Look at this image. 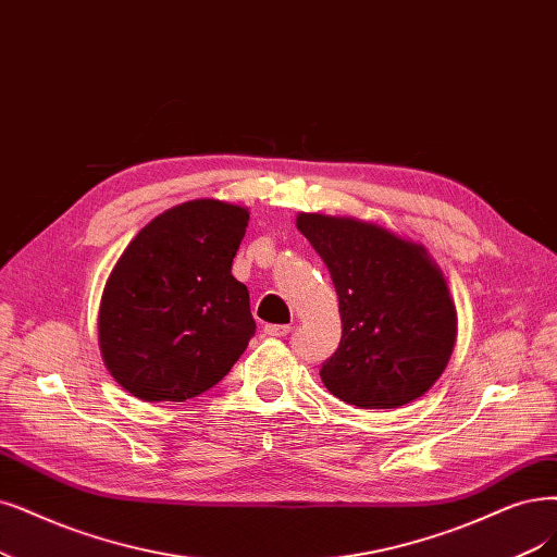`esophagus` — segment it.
<instances>
[{
  "instance_id": "1",
  "label": "esophagus",
  "mask_w": 557,
  "mask_h": 557,
  "mask_svg": "<svg viewBox=\"0 0 557 557\" xmlns=\"http://www.w3.org/2000/svg\"><path fill=\"white\" fill-rule=\"evenodd\" d=\"M263 333L271 335V337H286L292 333V325L289 323H268L263 327Z\"/></svg>"
}]
</instances>
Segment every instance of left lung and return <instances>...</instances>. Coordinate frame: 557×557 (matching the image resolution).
<instances>
[{"mask_svg":"<svg viewBox=\"0 0 557 557\" xmlns=\"http://www.w3.org/2000/svg\"><path fill=\"white\" fill-rule=\"evenodd\" d=\"M296 226L331 271L342 339L321 367L335 397L399 408L422 397L449 362L457 307L426 247L354 215L298 213Z\"/></svg>","mask_w":557,"mask_h":557,"instance_id":"8db88e82","label":"left lung"}]
</instances>
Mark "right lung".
Masks as SVG:
<instances>
[{
    "instance_id": "add662e5",
    "label": "right lung",
    "mask_w": 557,
    "mask_h": 557,
    "mask_svg": "<svg viewBox=\"0 0 557 557\" xmlns=\"http://www.w3.org/2000/svg\"><path fill=\"white\" fill-rule=\"evenodd\" d=\"M250 211L193 199L153 218L106 282L98 346L114 381L141 401H185L220 383L257 323L232 275Z\"/></svg>"
}]
</instances>
